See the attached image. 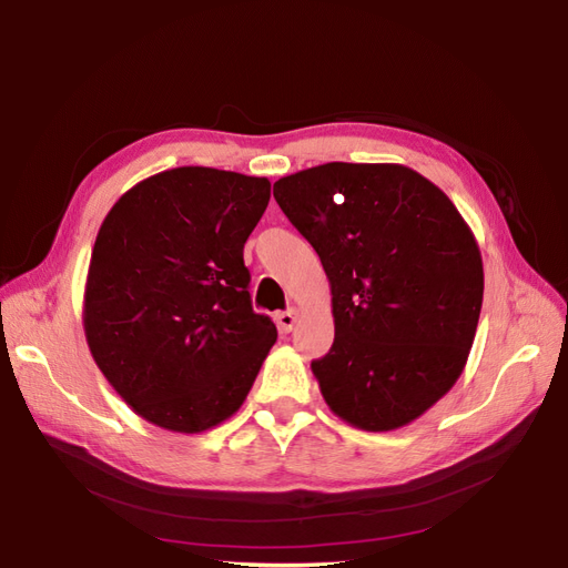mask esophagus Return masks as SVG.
<instances>
[{
	"label": "esophagus",
	"instance_id": "esophagus-1",
	"mask_svg": "<svg viewBox=\"0 0 568 568\" xmlns=\"http://www.w3.org/2000/svg\"><path fill=\"white\" fill-rule=\"evenodd\" d=\"M274 322H277V329L282 334H288L291 329H294V324H296V311H282V313L274 315Z\"/></svg>",
	"mask_w": 568,
	"mask_h": 568
}]
</instances>
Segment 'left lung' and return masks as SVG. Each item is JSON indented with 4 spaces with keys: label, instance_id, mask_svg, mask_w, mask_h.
<instances>
[{
    "label": "left lung",
    "instance_id": "left-lung-1",
    "mask_svg": "<svg viewBox=\"0 0 568 568\" xmlns=\"http://www.w3.org/2000/svg\"><path fill=\"white\" fill-rule=\"evenodd\" d=\"M332 286L334 343L311 365L326 405L363 432L422 417L467 365L484 261L440 189L398 163H324L274 182Z\"/></svg>",
    "mask_w": 568,
    "mask_h": 568
}]
</instances>
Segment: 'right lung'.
<instances>
[{
	"mask_svg": "<svg viewBox=\"0 0 568 568\" xmlns=\"http://www.w3.org/2000/svg\"><path fill=\"white\" fill-rule=\"evenodd\" d=\"M270 180L184 165L134 184L104 217L82 324L97 367L136 415L201 434L244 405L277 326L253 313L244 244Z\"/></svg>",
	"mask_w": 568,
	"mask_h": 568,
	"instance_id": "1",
	"label": "right lung"
}]
</instances>
